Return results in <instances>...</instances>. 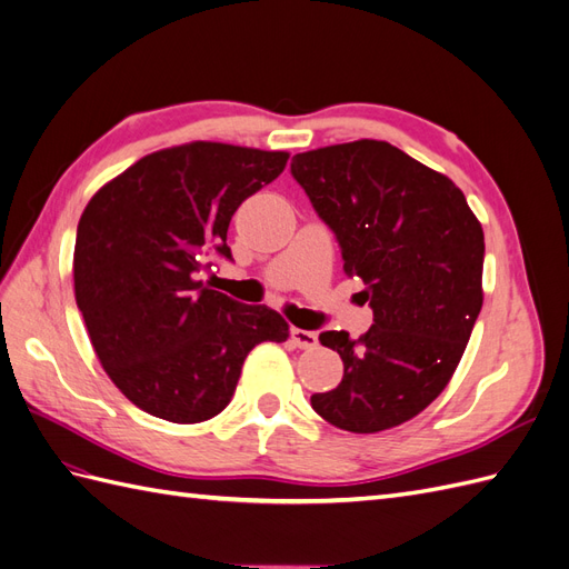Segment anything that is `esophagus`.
<instances>
[{
	"instance_id": "obj_1",
	"label": "esophagus",
	"mask_w": 569,
	"mask_h": 569,
	"mask_svg": "<svg viewBox=\"0 0 569 569\" xmlns=\"http://www.w3.org/2000/svg\"><path fill=\"white\" fill-rule=\"evenodd\" d=\"M291 343H295L297 349H316L318 347V335L316 332H308V330H299V327H291Z\"/></svg>"
}]
</instances>
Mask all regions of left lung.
Wrapping results in <instances>:
<instances>
[{
	"mask_svg": "<svg viewBox=\"0 0 569 569\" xmlns=\"http://www.w3.org/2000/svg\"><path fill=\"white\" fill-rule=\"evenodd\" d=\"M291 176L372 308L363 337L320 335L343 377L311 406L347 432H382L416 418L453 377L485 299V232L449 178L389 142L297 153Z\"/></svg>",
	"mask_w": 569,
	"mask_h": 569,
	"instance_id": "1",
	"label": "left lung"
}]
</instances>
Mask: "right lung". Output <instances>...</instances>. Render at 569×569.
<instances>
[{
  "label": "right lung",
  "instance_id": "1",
  "mask_svg": "<svg viewBox=\"0 0 569 569\" xmlns=\"http://www.w3.org/2000/svg\"><path fill=\"white\" fill-rule=\"evenodd\" d=\"M287 151L192 142L153 151L113 178L78 222L73 280L99 363L137 408L178 425L211 420L261 341H287L268 306L199 280L230 258L239 203L278 178Z\"/></svg>",
  "mask_w": 569,
  "mask_h": 569
}]
</instances>
